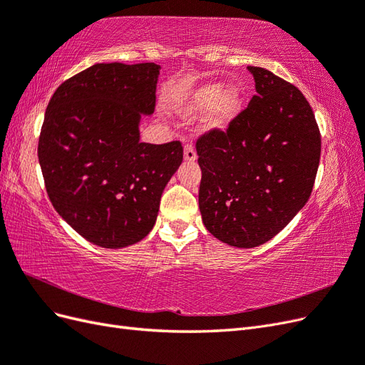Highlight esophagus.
Returning <instances> with one entry per match:
<instances>
[{
    "label": "esophagus",
    "instance_id": "34e87169",
    "mask_svg": "<svg viewBox=\"0 0 365 365\" xmlns=\"http://www.w3.org/2000/svg\"><path fill=\"white\" fill-rule=\"evenodd\" d=\"M184 160L189 163H195L196 161V150L192 145H185L184 146Z\"/></svg>",
    "mask_w": 365,
    "mask_h": 365
}]
</instances>
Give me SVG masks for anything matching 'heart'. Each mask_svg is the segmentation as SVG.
Returning <instances> with one entry per match:
<instances>
[{"label":"heart","instance_id":"1","mask_svg":"<svg viewBox=\"0 0 365 365\" xmlns=\"http://www.w3.org/2000/svg\"><path fill=\"white\" fill-rule=\"evenodd\" d=\"M244 108V94L237 85L224 86L219 82H208L196 90L187 98L185 114L195 117L205 111L204 126L208 130L227 129Z\"/></svg>","mask_w":365,"mask_h":365}]
</instances>
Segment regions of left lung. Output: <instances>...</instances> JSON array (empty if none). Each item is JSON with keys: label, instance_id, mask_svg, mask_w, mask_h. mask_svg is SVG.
<instances>
[{"label": "left lung", "instance_id": "left-lung-1", "mask_svg": "<svg viewBox=\"0 0 365 365\" xmlns=\"http://www.w3.org/2000/svg\"><path fill=\"white\" fill-rule=\"evenodd\" d=\"M248 71L257 94L247 109L196 141L202 222L236 248L259 247L291 222L312 193L322 153L302 91L264 68Z\"/></svg>", "mask_w": 365, "mask_h": 365}]
</instances>
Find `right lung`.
I'll list each match as a JSON object with an SVG mask.
<instances>
[{
	"instance_id": "obj_1",
	"label": "right lung",
	"mask_w": 365,
	"mask_h": 365,
	"mask_svg": "<svg viewBox=\"0 0 365 365\" xmlns=\"http://www.w3.org/2000/svg\"><path fill=\"white\" fill-rule=\"evenodd\" d=\"M157 63H96L48 102L38 158L59 216L102 248H125L155 225L161 195L182 163L180 141H140L155 109Z\"/></svg>"
}]
</instances>
